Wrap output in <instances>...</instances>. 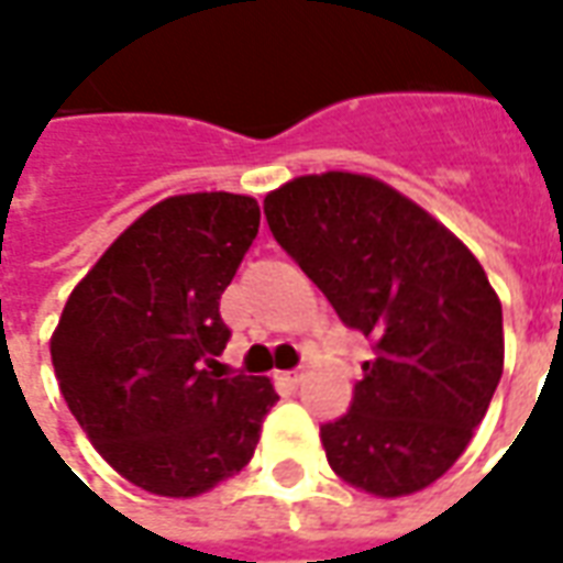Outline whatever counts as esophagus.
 I'll return each instance as SVG.
<instances>
[{
  "label": "esophagus",
  "instance_id": "1",
  "mask_svg": "<svg viewBox=\"0 0 563 563\" xmlns=\"http://www.w3.org/2000/svg\"><path fill=\"white\" fill-rule=\"evenodd\" d=\"M277 376H280V382H286V385H301L303 369H289V373H277Z\"/></svg>",
  "mask_w": 563,
  "mask_h": 563
}]
</instances>
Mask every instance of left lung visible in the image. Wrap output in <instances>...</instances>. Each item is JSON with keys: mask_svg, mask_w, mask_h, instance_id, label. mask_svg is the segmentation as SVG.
<instances>
[{"mask_svg": "<svg viewBox=\"0 0 563 563\" xmlns=\"http://www.w3.org/2000/svg\"><path fill=\"white\" fill-rule=\"evenodd\" d=\"M280 247L376 340L349 415L322 427L328 465L376 498L427 489L474 439L504 369L501 301L451 229L361 173L298 176L265 197Z\"/></svg>", "mask_w": 563, "mask_h": 563, "instance_id": "obj_1", "label": "left lung"}]
</instances>
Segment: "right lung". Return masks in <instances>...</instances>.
<instances>
[{
	"label": "right lung",
	"instance_id": "right-lung-1",
	"mask_svg": "<svg viewBox=\"0 0 563 563\" xmlns=\"http://www.w3.org/2000/svg\"><path fill=\"white\" fill-rule=\"evenodd\" d=\"M260 232V202L161 199L89 268L49 336L62 397L124 481L197 498L239 474L277 402L268 376L218 373L220 295Z\"/></svg>",
	"mask_w": 563,
	"mask_h": 563
}]
</instances>
